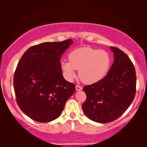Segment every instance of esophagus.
I'll use <instances>...</instances> for the list:
<instances>
[{
  "label": "esophagus",
  "instance_id": "obj_1",
  "mask_svg": "<svg viewBox=\"0 0 147 147\" xmlns=\"http://www.w3.org/2000/svg\"><path fill=\"white\" fill-rule=\"evenodd\" d=\"M82 89V86H79V85H76V91H81Z\"/></svg>",
  "mask_w": 147,
  "mask_h": 147
}]
</instances>
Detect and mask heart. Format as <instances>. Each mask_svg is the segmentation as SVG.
Returning a JSON list of instances; mask_svg holds the SVG:
<instances>
[{
	"mask_svg": "<svg viewBox=\"0 0 147 147\" xmlns=\"http://www.w3.org/2000/svg\"><path fill=\"white\" fill-rule=\"evenodd\" d=\"M69 60H63L60 63L65 78L72 80L76 77V70H79L81 80L92 84L98 82L106 75L111 59L109 54L104 50L82 47L70 53Z\"/></svg>",
	"mask_w": 147,
	"mask_h": 147,
	"instance_id": "b5f03b06",
	"label": "heart"
}]
</instances>
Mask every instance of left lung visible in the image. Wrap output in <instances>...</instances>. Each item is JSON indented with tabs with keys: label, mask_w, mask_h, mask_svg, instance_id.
<instances>
[{
	"label": "left lung",
	"mask_w": 147,
	"mask_h": 147,
	"mask_svg": "<svg viewBox=\"0 0 147 147\" xmlns=\"http://www.w3.org/2000/svg\"><path fill=\"white\" fill-rule=\"evenodd\" d=\"M114 61L108 74L98 82L84 87L86 100L82 109L96 123L115 121L128 108L135 97L136 74L134 64L118 48L110 47Z\"/></svg>",
	"instance_id": "1"
}]
</instances>
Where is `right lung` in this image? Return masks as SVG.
I'll return each mask as SVG.
<instances>
[{
  "label": "right lung",
  "instance_id": "add662e5",
  "mask_svg": "<svg viewBox=\"0 0 147 147\" xmlns=\"http://www.w3.org/2000/svg\"><path fill=\"white\" fill-rule=\"evenodd\" d=\"M73 43L67 39L29 48L17 64L13 88L20 109L33 120L47 123L59 117L75 85L65 80L61 55Z\"/></svg>",
  "mask_w": 147,
  "mask_h": 147
}]
</instances>
